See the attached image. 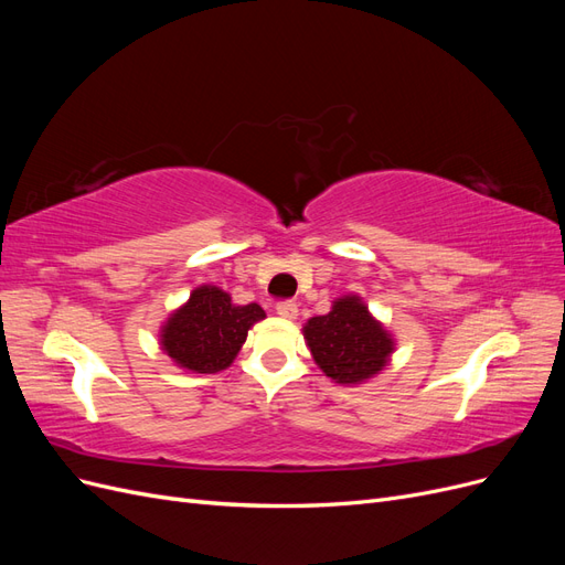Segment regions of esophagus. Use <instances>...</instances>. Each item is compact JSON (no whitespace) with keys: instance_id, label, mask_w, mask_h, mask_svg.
<instances>
[{"instance_id":"1","label":"esophagus","mask_w":565,"mask_h":565,"mask_svg":"<svg viewBox=\"0 0 565 565\" xmlns=\"http://www.w3.org/2000/svg\"><path fill=\"white\" fill-rule=\"evenodd\" d=\"M276 311H278V316H280V318H287V320H295V318H297V313H299V309H297V303H295V301H280V303L276 306Z\"/></svg>"}]
</instances>
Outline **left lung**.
Masks as SVG:
<instances>
[{"label": "left lung", "instance_id": "obj_1", "mask_svg": "<svg viewBox=\"0 0 565 565\" xmlns=\"http://www.w3.org/2000/svg\"><path fill=\"white\" fill-rule=\"evenodd\" d=\"M303 339L318 367L337 384H361L374 377L393 353L391 334L355 295L337 299L328 316L306 322Z\"/></svg>", "mask_w": 565, "mask_h": 565}]
</instances>
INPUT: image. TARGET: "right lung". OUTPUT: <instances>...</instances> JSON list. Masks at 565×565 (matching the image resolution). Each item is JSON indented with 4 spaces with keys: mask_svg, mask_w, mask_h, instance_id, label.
<instances>
[{
    "mask_svg": "<svg viewBox=\"0 0 565 565\" xmlns=\"http://www.w3.org/2000/svg\"><path fill=\"white\" fill-rule=\"evenodd\" d=\"M262 318L266 313L259 303L235 306L224 289L202 285L162 324L160 344L179 367L214 374L235 361L247 330Z\"/></svg>",
    "mask_w": 565,
    "mask_h": 565,
    "instance_id": "1",
    "label": "right lung"
}]
</instances>
